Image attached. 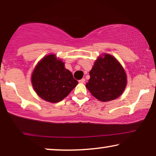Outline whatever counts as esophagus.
Segmentation results:
<instances>
[{
	"instance_id": "34e87169",
	"label": "esophagus",
	"mask_w": 156,
	"mask_h": 156,
	"mask_svg": "<svg viewBox=\"0 0 156 156\" xmlns=\"http://www.w3.org/2000/svg\"><path fill=\"white\" fill-rule=\"evenodd\" d=\"M79 82L80 83H84L85 82V79H82V80H79Z\"/></svg>"
}]
</instances>
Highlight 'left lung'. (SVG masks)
<instances>
[{
	"mask_svg": "<svg viewBox=\"0 0 156 156\" xmlns=\"http://www.w3.org/2000/svg\"><path fill=\"white\" fill-rule=\"evenodd\" d=\"M90 79L86 87L101 101H109L120 97L127 84L126 74L118 60L104 54L95 61L89 72Z\"/></svg>",
	"mask_w": 156,
	"mask_h": 156,
	"instance_id": "8db88e82",
	"label": "left lung"
}]
</instances>
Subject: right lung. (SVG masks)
<instances>
[{"mask_svg":"<svg viewBox=\"0 0 156 156\" xmlns=\"http://www.w3.org/2000/svg\"><path fill=\"white\" fill-rule=\"evenodd\" d=\"M31 81L37 94L51 103L62 101L78 84L65 63L54 54L47 55L38 62Z\"/></svg>","mask_w":156,"mask_h":156,"instance_id":"right-lung-1","label":"right lung"}]
</instances>
